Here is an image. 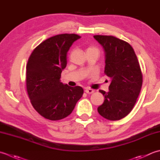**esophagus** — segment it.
<instances>
[{"mask_svg": "<svg viewBox=\"0 0 160 160\" xmlns=\"http://www.w3.org/2000/svg\"><path fill=\"white\" fill-rule=\"evenodd\" d=\"M85 92H86L87 94H92L94 92V90L92 88H88L85 90Z\"/></svg>", "mask_w": 160, "mask_h": 160, "instance_id": "obj_1", "label": "esophagus"}]
</instances>
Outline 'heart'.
<instances>
[{
    "label": "heart",
    "mask_w": 160,
    "mask_h": 160,
    "mask_svg": "<svg viewBox=\"0 0 160 160\" xmlns=\"http://www.w3.org/2000/svg\"><path fill=\"white\" fill-rule=\"evenodd\" d=\"M93 49H96L95 48H92V47H90V48H88L87 49V50H93Z\"/></svg>",
    "instance_id": "heart-1"
}]
</instances>
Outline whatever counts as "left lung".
I'll list each match as a JSON object with an SVG mask.
<instances>
[{"mask_svg": "<svg viewBox=\"0 0 160 160\" xmlns=\"http://www.w3.org/2000/svg\"><path fill=\"white\" fill-rule=\"evenodd\" d=\"M105 52L104 73L110 78L109 91L99 90L104 102L98 107L100 115L110 121L119 120L131 111L142 86V73L131 45L112 36L95 35Z\"/></svg>", "mask_w": 160, "mask_h": 160, "instance_id": "obj_1", "label": "left lung"}]
</instances>
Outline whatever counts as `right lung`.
I'll return each instance as SVG.
<instances>
[{
	"instance_id": "obj_1",
	"label": "right lung",
	"mask_w": 160,
	"mask_h": 160,
	"mask_svg": "<svg viewBox=\"0 0 160 160\" xmlns=\"http://www.w3.org/2000/svg\"><path fill=\"white\" fill-rule=\"evenodd\" d=\"M81 37L74 34L54 36L32 52L26 66V88L34 108L45 119L57 121L72 112L83 94L80 86L61 82L67 65V53Z\"/></svg>"
}]
</instances>
